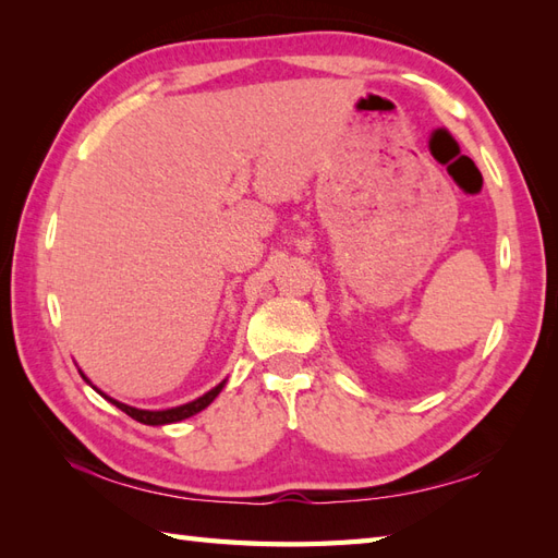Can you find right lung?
Returning a JSON list of instances; mask_svg holds the SVG:
<instances>
[{"label":"right lung","mask_w":558,"mask_h":558,"mask_svg":"<svg viewBox=\"0 0 558 558\" xmlns=\"http://www.w3.org/2000/svg\"><path fill=\"white\" fill-rule=\"evenodd\" d=\"M81 373V369H78ZM81 377L90 384L93 387V381L85 377L83 373H81ZM225 384H227V379L225 381H219L215 389H209L207 393H203V396H197L195 401H189V403H183V405H177V408H167V411H143V408H133V405H126V403H121V401H117V399H111V396H107L105 391H100L97 387H93L97 393L102 396V399H107L111 405H117L119 411H123L126 415H131L133 420H138V423H143V425H171V423H181V420H185V417H191V415H195V413H201V411H205V408L213 403L217 396H219V391L225 389Z\"/></svg>","instance_id":"add662e5"}]
</instances>
